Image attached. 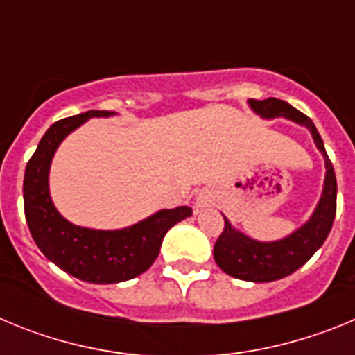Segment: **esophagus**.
<instances>
[{"instance_id": "obj_1", "label": "esophagus", "mask_w": 355, "mask_h": 355, "mask_svg": "<svg viewBox=\"0 0 355 355\" xmlns=\"http://www.w3.org/2000/svg\"><path fill=\"white\" fill-rule=\"evenodd\" d=\"M209 202H211V193L209 192H200L199 196H197V206H199V208H205Z\"/></svg>"}]
</instances>
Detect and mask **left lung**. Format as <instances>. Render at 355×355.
<instances>
[{
	"instance_id": "obj_1",
	"label": "left lung",
	"mask_w": 355,
	"mask_h": 355,
	"mask_svg": "<svg viewBox=\"0 0 355 355\" xmlns=\"http://www.w3.org/2000/svg\"><path fill=\"white\" fill-rule=\"evenodd\" d=\"M250 108L263 119L286 117L306 126L311 131L313 140L325 159V181L324 192L311 218L299 227L290 236L277 241H258L236 231L224 216V231L213 247V258L216 265L231 277L250 281V283H270L299 270L311 259L313 254L324 245L329 236L336 215V174L332 163L325 153L324 140L316 131L315 124L307 115L288 105L286 101L268 97V99H249Z\"/></svg>"
}]
</instances>
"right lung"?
Returning <instances> with one entry per match:
<instances>
[{"label": "right lung", "instance_id": "obj_1", "mask_svg": "<svg viewBox=\"0 0 355 355\" xmlns=\"http://www.w3.org/2000/svg\"><path fill=\"white\" fill-rule=\"evenodd\" d=\"M114 112L90 110L55 122L24 172L23 197L28 227L40 252L72 277L94 284H114L144 274L158 258L163 236L192 208L159 209L146 220L115 231L80 227L56 211L49 196V167L56 147L71 131L90 117H110Z\"/></svg>", "mask_w": 355, "mask_h": 355}]
</instances>
